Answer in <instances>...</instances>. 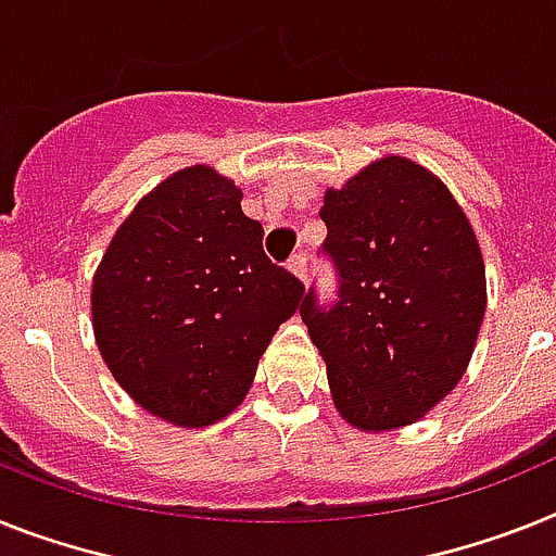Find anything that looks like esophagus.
I'll return each mask as SVG.
<instances>
[{
    "instance_id": "1",
    "label": "esophagus",
    "mask_w": 556,
    "mask_h": 556,
    "mask_svg": "<svg viewBox=\"0 0 556 556\" xmlns=\"http://www.w3.org/2000/svg\"><path fill=\"white\" fill-rule=\"evenodd\" d=\"M288 268H291L293 274L302 279V282L307 279V270H311V268H307V256L305 254H293L291 260H288Z\"/></svg>"
}]
</instances>
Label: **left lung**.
Instances as JSON below:
<instances>
[{"label":"left lung","instance_id":"8db88e82","mask_svg":"<svg viewBox=\"0 0 556 556\" xmlns=\"http://www.w3.org/2000/svg\"><path fill=\"white\" fill-rule=\"evenodd\" d=\"M319 217L336 300L300 305L328 365L336 409L367 432L435 407L472 358L486 277L475 231L441 180L407 157H381L330 189Z\"/></svg>","mask_w":556,"mask_h":556}]
</instances>
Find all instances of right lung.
<instances>
[{
	"instance_id": "1",
	"label": "right lung",
	"mask_w": 556,
	"mask_h": 556,
	"mask_svg": "<svg viewBox=\"0 0 556 556\" xmlns=\"http://www.w3.org/2000/svg\"><path fill=\"white\" fill-rule=\"evenodd\" d=\"M240 189L208 166L163 180L115 231L92 279V328L143 409L206 427L245 399L305 286L263 251Z\"/></svg>"
}]
</instances>
